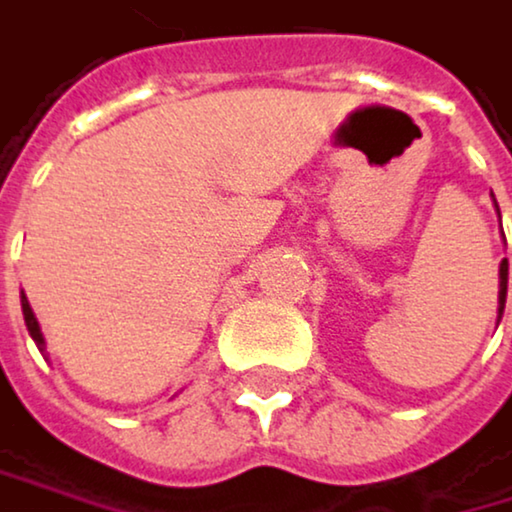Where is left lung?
<instances>
[{"mask_svg":"<svg viewBox=\"0 0 512 512\" xmlns=\"http://www.w3.org/2000/svg\"><path fill=\"white\" fill-rule=\"evenodd\" d=\"M495 208H498V205H495ZM498 214H501V211H498ZM498 279H501V285H498V322H501V316H504V304H507V261H501Z\"/></svg>","mask_w":512,"mask_h":512,"instance_id":"left-lung-1","label":"left lung"}]
</instances>
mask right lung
Segmentation results:
<instances>
[{
	"label": "right lung",
	"instance_id": "add662e5",
	"mask_svg": "<svg viewBox=\"0 0 512 512\" xmlns=\"http://www.w3.org/2000/svg\"><path fill=\"white\" fill-rule=\"evenodd\" d=\"M21 310H24V322H27L30 338H33V341H36V347L45 353V338H42V328H39V319H36V313H33V307H30V301H27V294L21 298Z\"/></svg>",
	"mask_w": 512,
	"mask_h": 512
}]
</instances>
